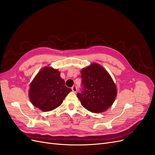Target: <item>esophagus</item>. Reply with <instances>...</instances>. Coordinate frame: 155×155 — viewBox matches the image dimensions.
<instances>
[{
	"label": "esophagus",
	"instance_id": "esophagus-1",
	"mask_svg": "<svg viewBox=\"0 0 155 155\" xmlns=\"http://www.w3.org/2000/svg\"><path fill=\"white\" fill-rule=\"evenodd\" d=\"M72 90L74 92H77V87L76 85H74L72 87Z\"/></svg>",
	"mask_w": 155,
	"mask_h": 155
}]
</instances>
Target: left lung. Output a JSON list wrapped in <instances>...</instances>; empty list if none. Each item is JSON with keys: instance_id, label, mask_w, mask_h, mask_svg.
<instances>
[{"instance_id": "8db88e82", "label": "left lung", "mask_w": 155, "mask_h": 155, "mask_svg": "<svg viewBox=\"0 0 155 155\" xmlns=\"http://www.w3.org/2000/svg\"><path fill=\"white\" fill-rule=\"evenodd\" d=\"M81 74L83 89L77 96L81 105L93 113L106 111L117 96V87L109 73L100 64L92 63Z\"/></svg>"}]
</instances>
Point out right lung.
Here are the masks:
<instances>
[{
	"label": "right lung",
	"mask_w": 155,
	"mask_h": 155,
	"mask_svg": "<svg viewBox=\"0 0 155 155\" xmlns=\"http://www.w3.org/2000/svg\"><path fill=\"white\" fill-rule=\"evenodd\" d=\"M72 89L65 86L58 69L45 67L30 84L29 99L31 104L42 111L53 110L62 104Z\"/></svg>",
	"instance_id": "right-lung-1"
}]
</instances>
